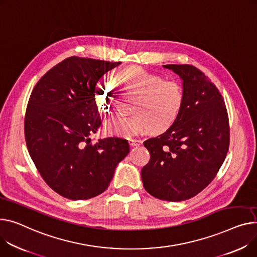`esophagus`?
Returning <instances> with one entry per match:
<instances>
[{"label": "esophagus", "instance_id": "1", "mask_svg": "<svg viewBox=\"0 0 257 257\" xmlns=\"http://www.w3.org/2000/svg\"><path fill=\"white\" fill-rule=\"evenodd\" d=\"M128 142H129V145L131 147H138V146H141L143 144V141L136 140V139H129Z\"/></svg>", "mask_w": 257, "mask_h": 257}]
</instances>
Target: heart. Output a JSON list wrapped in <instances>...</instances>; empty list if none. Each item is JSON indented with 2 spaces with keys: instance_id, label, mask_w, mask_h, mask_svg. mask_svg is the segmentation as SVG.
I'll return each mask as SVG.
<instances>
[{
  "instance_id": "b5f03b06",
  "label": "heart",
  "mask_w": 257,
  "mask_h": 257,
  "mask_svg": "<svg viewBox=\"0 0 257 257\" xmlns=\"http://www.w3.org/2000/svg\"><path fill=\"white\" fill-rule=\"evenodd\" d=\"M115 81L136 95L132 115L115 116L105 124V131L119 136H132L145 130L154 134L167 131L177 122L182 111L185 93L183 84L174 78L163 79L157 73L131 66L119 70ZM98 106L107 114L113 110L114 91L105 81L95 85Z\"/></svg>"
}]
</instances>
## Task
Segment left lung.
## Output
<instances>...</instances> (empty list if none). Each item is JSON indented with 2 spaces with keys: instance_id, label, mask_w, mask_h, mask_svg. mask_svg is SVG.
<instances>
[{
  "instance_id": "1",
  "label": "left lung",
  "mask_w": 257,
  "mask_h": 257,
  "mask_svg": "<svg viewBox=\"0 0 257 257\" xmlns=\"http://www.w3.org/2000/svg\"><path fill=\"white\" fill-rule=\"evenodd\" d=\"M183 80L185 100L177 122L144 143L150 161L142 169L145 189L167 201L189 199L216 177L229 147L224 99L192 65H164Z\"/></svg>"
}]
</instances>
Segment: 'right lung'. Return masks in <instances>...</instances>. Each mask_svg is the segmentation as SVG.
Segmentation results:
<instances>
[{
  "label": "right lung",
  "instance_id": "add662e5",
  "mask_svg": "<svg viewBox=\"0 0 257 257\" xmlns=\"http://www.w3.org/2000/svg\"><path fill=\"white\" fill-rule=\"evenodd\" d=\"M119 64L67 58L40 78L30 96L25 116L30 156L45 183L68 199L104 192L130 151L123 139L91 140L102 123L95 85Z\"/></svg>",
  "mask_w": 257,
  "mask_h": 257
}]
</instances>
